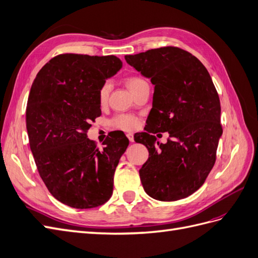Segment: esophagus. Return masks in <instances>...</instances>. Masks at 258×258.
<instances>
[{"label": "esophagus", "mask_w": 258, "mask_h": 258, "mask_svg": "<svg viewBox=\"0 0 258 258\" xmlns=\"http://www.w3.org/2000/svg\"><path fill=\"white\" fill-rule=\"evenodd\" d=\"M127 138L129 139V141H130V142H135V138H134V135L130 134V132H129V134H127Z\"/></svg>", "instance_id": "34e87169"}]
</instances>
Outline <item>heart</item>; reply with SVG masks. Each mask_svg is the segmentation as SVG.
<instances>
[{"label": "heart", "instance_id": "1", "mask_svg": "<svg viewBox=\"0 0 258 258\" xmlns=\"http://www.w3.org/2000/svg\"><path fill=\"white\" fill-rule=\"evenodd\" d=\"M143 83H146V82L139 76H131L126 80L127 87L132 93H134ZM111 88H112V85L110 82H105L100 87L98 92V100L101 105L106 104L108 96H110V92H111ZM112 124L113 127L118 128V129L132 130L138 126V119L135 116H131V115H118L112 120Z\"/></svg>", "mask_w": 258, "mask_h": 258}]
</instances>
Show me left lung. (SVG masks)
Segmentation results:
<instances>
[{"label":"left lung","instance_id":"1","mask_svg":"<svg viewBox=\"0 0 258 258\" xmlns=\"http://www.w3.org/2000/svg\"><path fill=\"white\" fill-rule=\"evenodd\" d=\"M155 85L147 132L136 142L144 144L148 159L140 169L145 192L160 201L190 196L212 170L223 135L221 102L206 67L188 51L162 47L124 56ZM168 132L166 145L150 133Z\"/></svg>","mask_w":258,"mask_h":258}]
</instances>
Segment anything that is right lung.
Listing matches in <instances>:
<instances>
[{
	"label": "right lung",
	"mask_w": 258,
	"mask_h": 258,
	"mask_svg": "<svg viewBox=\"0 0 258 258\" xmlns=\"http://www.w3.org/2000/svg\"><path fill=\"white\" fill-rule=\"evenodd\" d=\"M122 67L115 56L63 53L31 86L26 121L31 152L52 196L71 208H96L111 198L114 173L129 140L112 134L103 150L87 138L101 115L98 92Z\"/></svg>",
	"instance_id": "obj_1"
}]
</instances>
